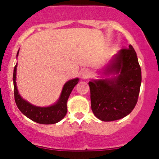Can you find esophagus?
Listing matches in <instances>:
<instances>
[{
    "mask_svg": "<svg viewBox=\"0 0 159 159\" xmlns=\"http://www.w3.org/2000/svg\"><path fill=\"white\" fill-rule=\"evenodd\" d=\"M81 75H82V78H83L84 79H87L88 78H90V71H88V70L83 71V72H82Z\"/></svg>",
    "mask_w": 159,
    "mask_h": 159,
    "instance_id": "obj_1",
    "label": "esophagus"
}]
</instances>
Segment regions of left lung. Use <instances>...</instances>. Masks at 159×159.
Segmentation results:
<instances>
[{
	"label": "left lung",
	"mask_w": 159,
	"mask_h": 159,
	"mask_svg": "<svg viewBox=\"0 0 159 159\" xmlns=\"http://www.w3.org/2000/svg\"><path fill=\"white\" fill-rule=\"evenodd\" d=\"M118 74L111 80L89 82L91 109L98 119L114 121L130 114L138 102L141 69L132 45L115 56L107 73Z\"/></svg>",
	"instance_id": "obj_1"
}]
</instances>
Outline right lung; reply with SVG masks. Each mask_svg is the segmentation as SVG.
I'll list each match as a JSON object with an SVG mask.
<instances>
[{
	"instance_id": "obj_1",
	"label": "right lung",
	"mask_w": 159,
	"mask_h": 159,
	"mask_svg": "<svg viewBox=\"0 0 159 159\" xmlns=\"http://www.w3.org/2000/svg\"><path fill=\"white\" fill-rule=\"evenodd\" d=\"M18 54L19 52L17 53V55ZM16 67L17 63L14 67L12 79L14 84V98L19 111L29 119L40 124H54L61 121L66 114V102L69 95L75 86L78 83L79 79L75 78L65 84L62 90L61 98L55 105L47 107H40L32 105L20 96L16 87Z\"/></svg>"
}]
</instances>
